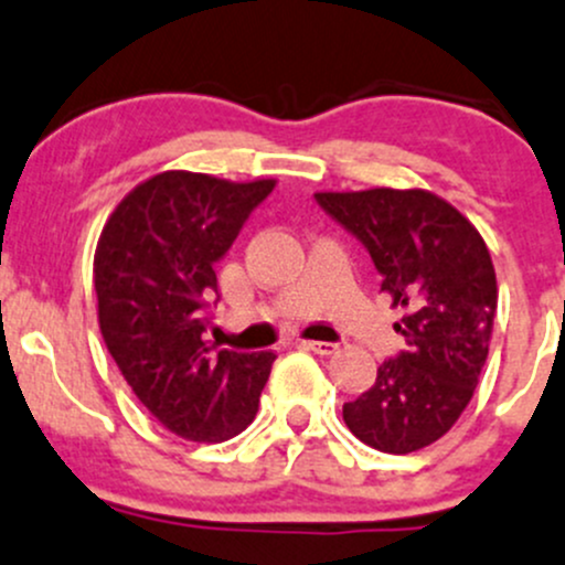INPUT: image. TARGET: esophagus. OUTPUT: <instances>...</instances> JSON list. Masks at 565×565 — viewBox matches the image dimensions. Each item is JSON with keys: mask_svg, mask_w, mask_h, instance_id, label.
<instances>
[{"mask_svg": "<svg viewBox=\"0 0 565 565\" xmlns=\"http://www.w3.org/2000/svg\"><path fill=\"white\" fill-rule=\"evenodd\" d=\"M298 347L308 349V352H313V354H332V352H335V343H328V341H300Z\"/></svg>", "mask_w": 565, "mask_h": 565, "instance_id": "esophagus-1", "label": "esophagus"}]
</instances>
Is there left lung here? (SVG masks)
I'll return each mask as SVG.
<instances>
[{
	"instance_id": "1",
	"label": "left lung",
	"mask_w": 565,
	"mask_h": 565,
	"mask_svg": "<svg viewBox=\"0 0 565 565\" xmlns=\"http://www.w3.org/2000/svg\"><path fill=\"white\" fill-rule=\"evenodd\" d=\"M319 207L371 254L406 349L376 382L343 403V423L367 447L408 455L457 423L479 384L498 308L482 235L457 207L423 189L319 192Z\"/></svg>"
}]
</instances>
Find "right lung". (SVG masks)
Segmentation results:
<instances>
[{
	"label": "right lung",
	"mask_w": 565,
	"mask_h": 565,
	"mask_svg": "<svg viewBox=\"0 0 565 565\" xmlns=\"http://www.w3.org/2000/svg\"><path fill=\"white\" fill-rule=\"evenodd\" d=\"M273 186L170 170L135 186L99 235L94 289L105 347L142 406L189 441L246 430L276 360L205 343L216 263Z\"/></svg>",
	"instance_id": "1"
}]
</instances>
